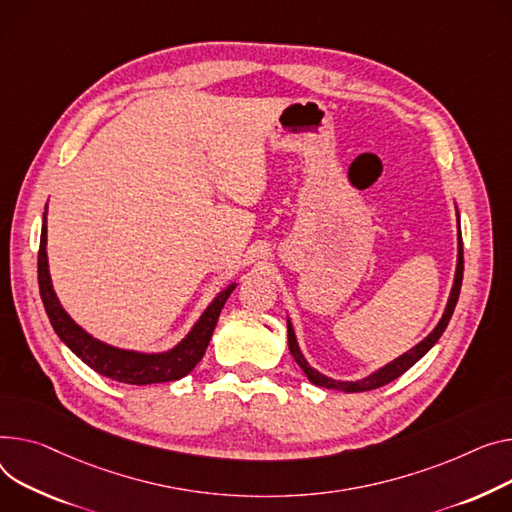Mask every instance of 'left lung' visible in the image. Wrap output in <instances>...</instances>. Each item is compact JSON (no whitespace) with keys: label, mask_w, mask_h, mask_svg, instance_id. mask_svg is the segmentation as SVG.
<instances>
[{"label":"left lung","mask_w":512,"mask_h":512,"mask_svg":"<svg viewBox=\"0 0 512 512\" xmlns=\"http://www.w3.org/2000/svg\"><path fill=\"white\" fill-rule=\"evenodd\" d=\"M455 212H457V265H455V278H453V286H451V294H449V300H447V306H445V313H442V317L436 323V327L422 339L420 344H416L414 348L403 352L395 360L387 362L385 366H381V368H377L374 372L366 374L364 379H358V381H337V379H331V377H327V374L319 372L317 368H313L309 362H306V358H304V354H302V350H300V346L296 342V333H294L292 321L288 317V348H290V354L294 356V360L298 362V366L306 374V379H309L313 385L325 387V389H333V391H344V393L370 391V389L383 387V385L395 381L397 377H401L405 370H410L438 342L440 335L445 333V329H447V325H449V321L453 317L455 304H457L459 292H461V280H463V243H461V224H459V208H457V203H455Z\"/></svg>","instance_id":"1"}]
</instances>
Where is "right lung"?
Wrapping results in <instances>:
<instances>
[{"instance_id":"obj_1","label":"right lung","mask_w":512,"mask_h":512,"mask_svg":"<svg viewBox=\"0 0 512 512\" xmlns=\"http://www.w3.org/2000/svg\"><path fill=\"white\" fill-rule=\"evenodd\" d=\"M238 282H230L222 288L212 302L203 309L199 319L193 323L189 333L173 348L162 352H140L125 350L100 342L98 337L90 335L84 327H80L70 313L63 309L59 302L51 274H49V257H47V206L43 212V228H41V249H39V290L45 304L47 317L59 335L61 342L70 348L84 364L96 370L102 377H109L127 385H152V383H168L179 381L189 374L197 362L203 358L216 329L222 306L228 296L236 288Z\"/></svg>"}]
</instances>
